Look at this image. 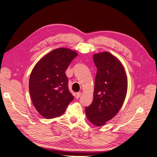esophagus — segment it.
<instances>
[{
	"label": "esophagus",
	"instance_id": "1",
	"mask_svg": "<svg viewBox=\"0 0 157 157\" xmlns=\"http://www.w3.org/2000/svg\"><path fill=\"white\" fill-rule=\"evenodd\" d=\"M81 95V92H78V93H76V98H77V99H78L79 97H80V96Z\"/></svg>",
	"mask_w": 157,
	"mask_h": 157
}]
</instances>
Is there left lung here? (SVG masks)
<instances>
[{"label":"left lung","instance_id":"1","mask_svg":"<svg viewBox=\"0 0 157 157\" xmlns=\"http://www.w3.org/2000/svg\"><path fill=\"white\" fill-rule=\"evenodd\" d=\"M97 67L94 98L85 109L89 121L102 126L113 119L124 102L127 91V78L121 61L105 52L93 55Z\"/></svg>","mask_w":157,"mask_h":157}]
</instances>
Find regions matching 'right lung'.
I'll return each instance as SVG.
<instances>
[{"mask_svg":"<svg viewBox=\"0 0 157 157\" xmlns=\"http://www.w3.org/2000/svg\"><path fill=\"white\" fill-rule=\"evenodd\" d=\"M77 55L70 49L57 48L41 58L33 68L30 94L35 108L43 117L61 116L73 100L65 71Z\"/></svg>","mask_w":157,"mask_h":157,"instance_id":"obj_1","label":"right lung"}]
</instances>
